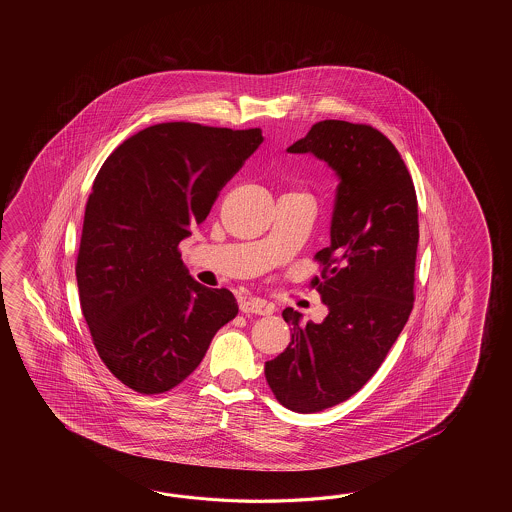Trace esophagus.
I'll use <instances>...</instances> for the list:
<instances>
[{
	"label": "esophagus",
	"instance_id": "obj_1",
	"mask_svg": "<svg viewBox=\"0 0 512 512\" xmlns=\"http://www.w3.org/2000/svg\"><path fill=\"white\" fill-rule=\"evenodd\" d=\"M240 311L241 313H254V315H271L274 307L263 298L245 296L240 300Z\"/></svg>",
	"mask_w": 512,
	"mask_h": 512
}]
</instances>
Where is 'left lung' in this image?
<instances>
[{
	"label": "left lung",
	"instance_id": "8db88e82",
	"mask_svg": "<svg viewBox=\"0 0 512 512\" xmlns=\"http://www.w3.org/2000/svg\"><path fill=\"white\" fill-rule=\"evenodd\" d=\"M289 153H313L337 174L331 243L316 252L313 278L324 322L300 326L287 307L291 342L265 362V379L285 408L315 414L349 399L381 368L414 307L419 243L417 197L401 153L366 124L316 122Z\"/></svg>",
	"mask_w": 512,
	"mask_h": 512
}]
</instances>
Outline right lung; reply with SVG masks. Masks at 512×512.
<instances>
[{
	"label": "right lung",
	"mask_w": 512,
	"mask_h": 512,
	"mask_svg": "<svg viewBox=\"0 0 512 512\" xmlns=\"http://www.w3.org/2000/svg\"><path fill=\"white\" fill-rule=\"evenodd\" d=\"M261 142L260 128L163 122L131 135L98 170L78 294L98 357L131 390L153 395L185 381L238 315L229 289L188 274L179 243Z\"/></svg>",
	"instance_id": "obj_1"
}]
</instances>
